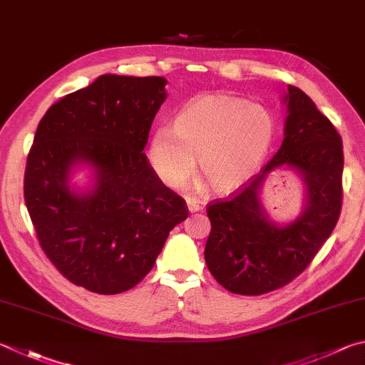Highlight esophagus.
I'll return each instance as SVG.
<instances>
[{
    "mask_svg": "<svg viewBox=\"0 0 365 365\" xmlns=\"http://www.w3.org/2000/svg\"><path fill=\"white\" fill-rule=\"evenodd\" d=\"M187 205H188V210L191 212V214H193V212H200L202 209L200 201L195 200V197H190V196L187 197Z\"/></svg>",
    "mask_w": 365,
    "mask_h": 365,
    "instance_id": "1",
    "label": "esophagus"
}]
</instances>
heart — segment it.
<instances>
[{
  "instance_id": "1",
  "label": "heart",
  "mask_w": 365,
  "mask_h": 365,
  "mask_svg": "<svg viewBox=\"0 0 365 365\" xmlns=\"http://www.w3.org/2000/svg\"><path fill=\"white\" fill-rule=\"evenodd\" d=\"M276 137L268 108L244 98L210 94L190 101L170 128L150 138L148 158L161 180L180 188L197 165L217 191L236 188L260 168Z\"/></svg>"
}]
</instances>
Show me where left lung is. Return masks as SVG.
Here are the masks:
<instances>
[{"label":"left lung","instance_id":"8db88e82","mask_svg":"<svg viewBox=\"0 0 365 365\" xmlns=\"http://www.w3.org/2000/svg\"><path fill=\"white\" fill-rule=\"evenodd\" d=\"M289 116L281 148L258 174L228 200L207 204L210 235L204 249L212 276L230 292L262 295L294 281L332 235L343 201V143L314 102L289 86ZM286 165L304 175L309 205L295 222L277 227L257 201V188L271 170Z\"/></svg>","mask_w":365,"mask_h":365}]
</instances>
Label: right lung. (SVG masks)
<instances>
[{"instance_id":"add662e5","label":"right lung","mask_w":365,"mask_h":365,"mask_svg":"<svg viewBox=\"0 0 365 365\" xmlns=\"http://www.w3.org/2000/svg\"><path fill=\"white\" fill-rule=\"evenodd\" d=\"M165 84L161 76H98L56 102L38 124L24 177L26 209L46 257L91 292L137 286L169 231L188 217L187 202L143 153ZM78 162L98 172L86 195L66 185Z\"/></svg>"}]
</instances>
